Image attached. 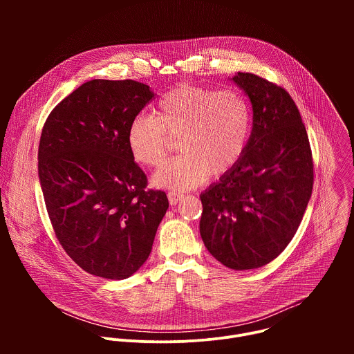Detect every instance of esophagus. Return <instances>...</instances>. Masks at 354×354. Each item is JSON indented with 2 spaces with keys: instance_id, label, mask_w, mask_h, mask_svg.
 <instances>
[{
  "instance_id": "1",
  "label": "esophagus",
  "mask_w": 354,
  "mask_h": 354,
  "mask_svg": "<svg viewBox=\"0 0 354 354\" xmlns=\"http://www.w3.org/2000/svg\"><path fill=\"white\" fill-rule=\"evenodd\" d=\"M182 198H183V194H180V193H176V192H169L168 193V200H169L171 206L178 205Z\"/></svg>"
}]
</instances>
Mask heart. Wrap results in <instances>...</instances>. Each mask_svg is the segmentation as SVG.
<instances>
[{
	"mask_svg": "<svg viewBox=\"0 0 354 354\" xmlns=\"http://www.w3.org/2000/svg\"><path fill=\"white\" fill-rule=\"evenodd\" d=\"M250 127L252 111L241 92L185 82L158 100L154 118L136 116L126 141L136 162L158 167L168 154L169 137H179L182 154L154 174L153 185L185 192L213 174L231 171L245 153Z\"/></svg>",
	"mask_w": 354,
	"mask_h": 354,
	"instance_id": "heart-1",
	"label": "heart"
}]
</instances>
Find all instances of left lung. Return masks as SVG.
Segmentation results:
<instances>
[{
  "label": "left lung",
  "instance_id": "obj_1",
  "mask_svg": "<svg viewBox=\"0 0 354 354\" xmlns=\"http://www.w3.org/2000/svg\"><path fill=\"white\" fill-rule=\"evenodd\" d=\"M249 97L252 131L238 164L200 194V235L234 270L258 269L292 239L313 193L307 130L286 89L255 74L230 78Z\"/></svg>",
  "mask_w": 354,
  "mask_h": 354
}]
</instances>
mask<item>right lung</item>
I'll list each match as a JSON object with an SVG mask.
<instances>
[{
    "instance_id": "right-lung-1",
    "label": "right lung",
    "mask_w": 354,
    "mask_h": 354,
    "mask_svg": "<svg viewBox=\"0 0 354 354\" xmlns=\"http://www.w3.org/2000/svg\"><path fill=\"white\" fill-rule=\"evenodd\" d=\"M154 96L133 80H91L41 130L37 169L50 221L68 257L97 277L133 276L169 206L164 192L145 190L126 141L130 122Z\"/></svg>"
}]
</instances>
